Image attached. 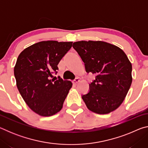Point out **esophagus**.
I'll use <instances>...</instances> for the list:
<instances>
[{"label": "esophagus", "mask_w": 148, "mask_h": 148, "mask_svg": "<svg viewBox=\"0 0 148 148\" xmlns=\"http://www.w3.org/2000/svg\"><path fill=\"white\" fill-rule=\"evenodd\" d=\"M79 79L78 78V77H76V79H75L74 80H73V81H72V82H73V84H77L78 83V82H79Z\"/></svg>", "instance_id": "obj_1"}]
</instances>
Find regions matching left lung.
Returning <instances> with one entry per match:
<instances>
[{
	"label": "left lung",
	"instance_id": "1",
	"mask_svg": "<svg viewBox=\"0 0 148 148\" xmlns=\"http://www.w3.org/2000/svg\"><path fill=\"white\" fill-rule=\"evenodd\" d=\"M73 47L83 60L87 72L96 74L82 99L89 110L107 114L123 102L131 86L132 64L119 47L103 41H78Z\"/></svg>",
	"mask_w": 148,
	"mask_h": 148
}]
</instances>
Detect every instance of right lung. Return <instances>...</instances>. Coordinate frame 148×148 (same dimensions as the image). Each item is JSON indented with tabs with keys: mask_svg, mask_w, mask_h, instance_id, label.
I'll list each match as a JSON object with an SVG mask.
<instances>
[{
	"mask_svg": "<svg viewBox=\"0 0 148 148\" xmlns=\"http://www.w3.org/2000/svg\"><path fill=\"white\" fill-rule=\"evenodd\" d=\"M72 46V42L42 41L27 47L17 57L14 66L17 87L25 103L39 116H51L62 109L72 83L51 77Z\"/></svg>",
	"mask_w": 148,
	"mask_h": 148,
	"instance_id": "add662e5",
	"label": "right lung"
}]
</instances>
